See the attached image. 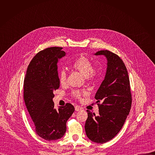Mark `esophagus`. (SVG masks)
<instances>
[{"mask_svg": "<svg viewBox=\"0 0 155 155\" xmlns=\"http://www.w3.org/2000/svg\"><path fill=\"white\" fill-rule=\"evenodd\" d=\"M82 108L81 107H80L79 105H75V110H76V111H80V110H81Z\"/></svg>", "mask_w": 155, "mask_h": 155, "instance_id": "1", "label": "esophagus"}]
</instances>
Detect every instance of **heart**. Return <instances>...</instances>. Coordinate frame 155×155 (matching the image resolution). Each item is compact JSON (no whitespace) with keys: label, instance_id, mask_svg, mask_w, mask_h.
<instances>
[{"label":"heart","instance_id":"obj_1","mask_svg":"<svg viewBox=\"0 0 155 155\" xmlns=\"http://www.w3.org/2000/svg\"><path fill=\"white\" fill-rule=\"evenodd\" d=\"M71 66L84 75L87 80L95 79L98 75L97 69L94 66H93L91 60L83 55L76 58L71 64ZM59 82L62 86L67 84V73L64 70H62L59 74ZM86 94L87 92L86 91L79 90H74L71 93L72 96L77 99H81L83 96Z\"/></svg>","mask_w":155,"mask_h":155}]
</instances>
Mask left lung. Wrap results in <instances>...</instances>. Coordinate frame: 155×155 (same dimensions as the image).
<instances>
[{
	"label": "left lung",
	"instance_id": "obj_1",
	"mask_svg": "<svg viewBox=\"0 0 155 155\" xmlns=\"http://www.w3.org/2000/svg\"><path fill=\"white\" fill-rule=\"evenodd\" d=\"M95 54L106 57L107 68L105 78L95 95L99 115L87 110L84 129L91 141L104 143L112 140L121 129L130 112L132 95L128 73L123 60L108 50L99 51Z\"/></svg>",
	"mask_w": 155,
	"mask_h": 155
}]
</instances>
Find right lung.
<instances>
[{"mask_svg":"<svg viewBox=\"0 0 155 155\" xmlns=\"http://www.w3.org/2000/svg\"><path fill=\"white\" fill-rule=\"evenodd\" d=\"M62 47L39 51L30 62L24 81V100L36 134L47 140L61 139L66 123L75 111L70 103L56 110L53 91L59 87L57 63L65 55Z\"/></svg>","mask_w":155,"mask_h":155,"instance_id":"add662e5","label":"right lung"}]
</instances>
